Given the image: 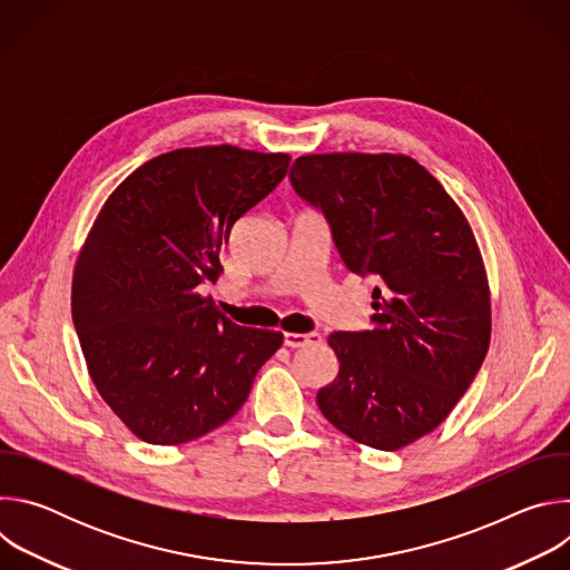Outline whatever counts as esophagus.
<instances>
[{"instance_id": "1", "label": "esophagus", "mask_w": 570, "mask_h": 570, "mask_svg": "<svg viewBox=\"0 0 570 570\" xmlns=\"http://www.w3.org/2000/svg\"><path fill=\"white\" fill-rule=\"evenodd\" d=\"M322 336L317 332H308V334H284V345L291 350L311 345V343H320Z\"/></svg>"}]
</instances>
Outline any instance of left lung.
<instances>
[{"label":"left lung","instance_id":"left-lung-1","mask_svg":"<svg viewBox=\"0 0 570 570\" xmlns=\"http://www.w3.org/2000/svg\"><path fill=\"white\" fill-rule=\"evenodd\" d=\"M347 271L374 277L372 330L336 332L338 376L317 405L341 433L396 451L438 429L490 347V288L473 232L413 157L330 153L291 167Z\"/></svg>","mask_w":570,"mask_h":570}]
</instances>
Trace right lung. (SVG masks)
<instances>
[{"label": "right lung", "mask_w": 570, "mask_h": 570, "mask_svg": "<svg viewBox=\"0 0 570 570\" xmlns=\"http://www.w3.org/2000/svg\"><path fill=\"white\" fill-rule=\"evenodd\" d=\"M288 165L229 144L178 148L130 174L95 220L71 320L99 394L139 440L171 446L218 429L279 350L282 334L238 327L196 288Z\"/></svg>", "instance_id": "right-lung-1"}]
</instances>
